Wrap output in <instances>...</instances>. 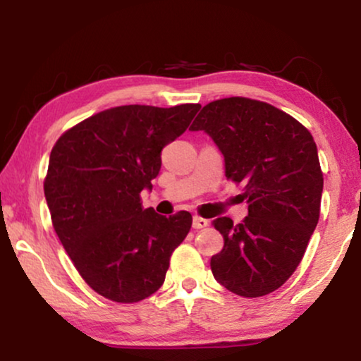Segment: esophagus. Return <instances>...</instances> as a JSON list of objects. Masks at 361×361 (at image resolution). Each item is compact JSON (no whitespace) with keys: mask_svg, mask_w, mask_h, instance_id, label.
<instances>
[{"mask_svg":"<svg viewBox=\"0 0 361 361\" xmlns=\"http://www.w3.org/2000/svg\"><path fill=\"white\" fill-rule=\"evenodd\" d=\"M192 226H194L195 230H200V228H205V226H209V220L202 219V216L195 215L194 220H192Z\"/></svg>","mask_w":361,"mask_h":361,"instance_id":"esophagus-1","label":"esophagus"}]
</instances>
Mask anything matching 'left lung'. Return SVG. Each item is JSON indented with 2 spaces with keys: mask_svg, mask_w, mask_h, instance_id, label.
<instances>
[{
  "mask_svg": "<svg viewBox=\"0 0 361 361\" xmlns=\"http://www.w3.org/2000/svg\"><path fill=\"white\" fill-rule=\"evenodd\" d=\"M190 131H205L241 185L248 216L214 220L225 245L212 256L214 278L231 293L259 298L298 268L317 226L324 177L310 133L269 103L231 97L202 108Z\"/></svg>",
  "mask_w": 361,
  "mask_h": 361,
  "instance_id": "1",
  "label": "left lung"
}]
</instances>
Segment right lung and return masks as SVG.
<instances>
[{
    "mask_svg": "<svg viewBox=\"0 0 361 361\" xmlns=\"http://www.w3.org/2000/svg\"><path fill=\"white\" fill-rule=\"evenodd\" d=\"M200 110L125 105L100 111L59 137L44 194L54 230L90 288L115 302L149 298L166 279L192 215L142 209L141 190L161 169V151Z\"/></svg>",
    "mask_w": 361,
    "mask_h": 361,
    "instance_id": "1",
    "label": "right lung"
}]
</instances>
